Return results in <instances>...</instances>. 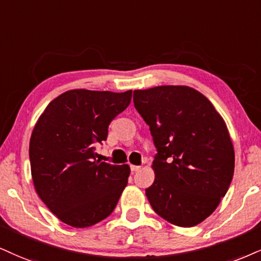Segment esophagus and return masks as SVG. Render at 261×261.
<instances>
[{
    "instance_id": "esophagus-1",
    "label": "esophagus",
    "mask_w": 261,
    "mask_h": 261,
    "mask_svg": "<svg viewBox=\"0 0 261 261\" xmlns=\"http://www.w3.org/2000/svg\"><path fill=\"white\" fill-rule=\"evenodd\" d=\"M140 168H141L140 166H133V165H130V170H132V172H138V170H140Z\"/></svg>"
}]
</instances>
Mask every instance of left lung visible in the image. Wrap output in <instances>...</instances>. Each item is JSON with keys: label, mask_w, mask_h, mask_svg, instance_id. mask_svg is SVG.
<instances>
[{"label": "left lung", "mask_w": 261, "mask_h": 261, "mask_svg": "<svg viewBox=\"0 0 261 261\" xmlns=\"http://www.w3.org/2000/svg\"><path fill=\"white\" fill-rule=\"evenodd\" d=\"M133 101L157 150L155 181L145 194L161 218L181 227L202 223L226 195L234 152L223 117L186 86L134 91Z\"/></svg>", "instance_id": "1"}]
</instances>
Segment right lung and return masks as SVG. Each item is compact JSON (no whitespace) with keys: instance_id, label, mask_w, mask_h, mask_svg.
<instances>
[{"instance_id":"right-lung-1","label":"right lung","mask_w":261,"mask_h":261,"mask_svg":"<svg viewBox=\"0 0 261 261\" xmlns=\"http://www.w3.org/2000/svg\"><path fill=\"white\" fill-rule=\"evenodd\" d=\"M124 93L72 89L48 104L32 130L29 156L37 195L58 219L88 227L108 218L130 168L95 159L109 124L129 105Z\"/></svg>"}]
</instances>
